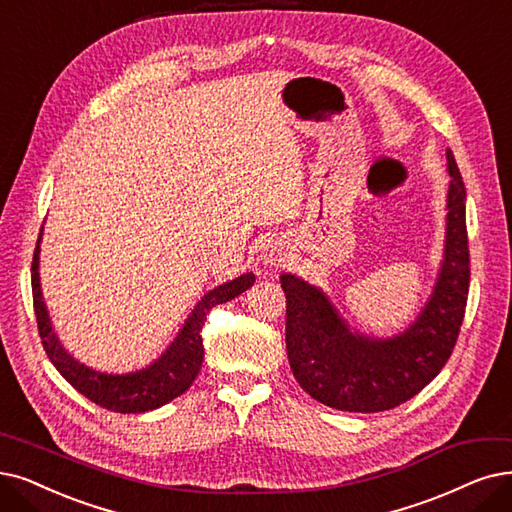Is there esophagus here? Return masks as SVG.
Masks as SVG:
<instances>
[{"mask_svg":"<svg viewBox=\"0 0 512 512\" xmlns=\"http://www.w3.org/2000/svg\"><path fill=\"white\" fill-rule=\"evenodd\" d=\"M262 262L269 264V267H283V264L288 262V248H285V243L273 239L264 245Z\"/></svg>","mask_w":512,"mask_h":512,"instance_id":"esophagus-1","label":"esophagus"}]
</instances>
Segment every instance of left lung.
I'll list each match as a JSON object with an SVG mask.
<instances>
[{
	"label": "left lung",
	"instance_id": "left-lung-1",
	"mask_svg": "<svg viewBox=\"0 0 512 512\" xmlns=\"http://www.w3.org/2000/svg\"><path fill=\"white\" fill-rule=\"evenodd\" d=\"M445 203L443 260L431 296L403 332L388 338L346 323L321 288L283 273L285 346L298 384L319 403L342 412L393 410L418 395L454 351L468 296L466 189L452 151Z\"/></svg>",
	"mask_w": 512,
	"mask_h": 512
}]
</instances>
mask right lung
Listing matches in <instances>:
<instances>
[{
  "mask_svg": "<svg viewBox=\"0 0 512 512\" xmlns=\"http://www.w3.org/2000/svg\"><path fill=\"white\" fill-rule=\"evenodd\" d=\"M42 235L44 229L39 233L37 248L33 254L31 285L37 327L39 336H42L46 355L50 357L60 376H63L77 393L117 414L151 412L189 391V386L195 382L203 363L201 327L203 321H206V315L212 311V306L237 298L239 294L252 288L256 281L254 273H243L233 281L216 285L214 290L203 294L201 300L193 306L187 321L182 323L168 349L147 367H140V370L126 374L98 372L92 370L86 363H79L65 349L63 342L58 340L54 332V325L42 294V281H39V252H42L39 243H42Z\"/></svg>",
  "mask_w": 512,
  "mask_h": 512,
  "instance_id": "1",
  "label": "right lung"
}]
</instances>
